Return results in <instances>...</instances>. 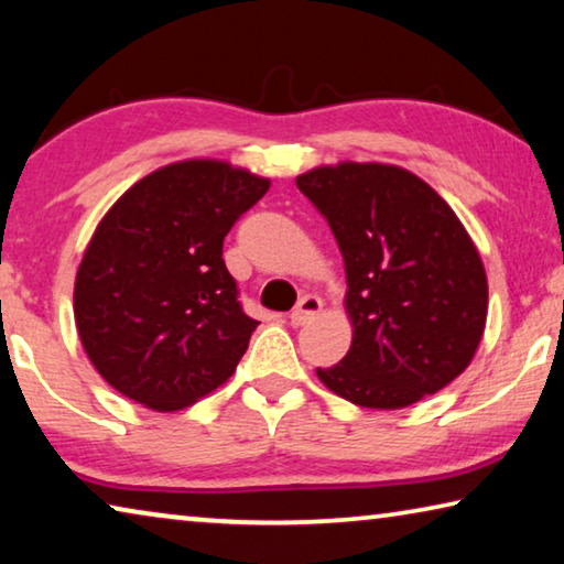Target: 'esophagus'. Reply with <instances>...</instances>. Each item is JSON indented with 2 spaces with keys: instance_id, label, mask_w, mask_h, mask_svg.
Wrapping results in <instances>:
<instances>
[{
  "instance_id": "34e87169",
  "label": "esophagus",
  "mask_w": 564,
  "mask_h": 564,
  "mask_svg": "<svg viewBox=\"0 0 564 564\" xmlns=\"http://www.w3.org/2000/svg\"><path fill=\"white\" fill-rule=\"evenodd\" d=\"M319 310H323V300L315 297V294H305V297L297 302V307L290 312V323L292 325H305L317 315Z\"/></svg>"
}]
</instances>
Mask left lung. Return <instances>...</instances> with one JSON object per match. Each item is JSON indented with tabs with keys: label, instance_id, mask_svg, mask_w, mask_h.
<instances>
[{
	"label": "left lung",
	"instance_id": "obj_1",
	"mask_svg": "<svg viewBox=\"0 0 564 564\" xmlns=\"http://www.w3.org/2000/svg\"><path fill=\"white\" fill-rule=\"evenodd\" d=\"M348 274L352 345L317 378L362 409H403L469 366L487 325V274L444 198L413 173L340 163L297 176Z\"/></svg>",
	"mask_w": 564,
	"mask_h": 564
}]
</instances>
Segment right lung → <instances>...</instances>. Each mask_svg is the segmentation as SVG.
<instances>
[{
  "label": "right lung",
  "instance_id": "1",
  "mask_svg": "<svg viewBox=\"0 0 564 564\" xmlns=\"http://www.w3.org/2000/svg\"><path fill=\"white\" fill-rule=\"evenodd\" d=\"M267 188L224 161H181L112 204L75 276V325L116 391L178 411L237 370L259 323L241 310L224 237Z\"/></svg>",
  "mask_w": 564,
  "mask_h": 564
}]
</instances>
